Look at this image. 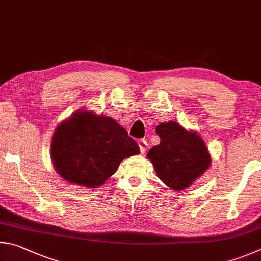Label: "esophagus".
Returning a JSON list of instances; mask_svg holds the SVG:
<instances>
[{
    "label": "esophagus",
    "instance_id": "obj_1",
    "mask_svg": "<svg viewBox=\"0 0 261 261\" xmlns=\"http://www.w3.org/2000/svg\"><path fill=\"white\" fill-rule=\"evenodd\" d=\"M138 144H139V148H140V150H141V152L144 153L145 151H147V148H148L147 141H145V140H139Z\"/></svg>",
    "mask_w": 261,
    "mask_h": 261
}]
</instances>
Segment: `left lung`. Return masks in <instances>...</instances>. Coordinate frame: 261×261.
Wrapping results in <instances>:
<instances>
[{
  "label": "left lung",
  "mask_w": 261,
  "mask_h": 261,
  "mask_svg": "<svg viewBox=\"0 0 261 261\" xmlns=\"http://www.w3.org/2000/svg\"><path fill=\"white\" fill-rule=\"evenodd\" d=\"M161 143L149 150L157 176L174 190H184L202 176L211 166L206 144L195 130L179 122H162L156 127Z\"/></svg>",
  "instance_id": "8db88e82"
}]
</instances>
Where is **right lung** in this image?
Returning <instances> with one entry per match:
<instances>
[{
  "instance_id": "1",
  "label": "right lung",
  "mask_w": 261,
  "mask_h": 261,
  "mask_svg": "<svg viewBox=\"0 0 261 261\" xmlns=\"http://www.w3.org/2000/svg\"><path fill=\"white\" fill-rule=\"evenodd\" d=\"M139 153V145L113 118L84 109L59 123L50 145L58 175L87 188H98L123 159Z\"/></svg>"
}]
</instances>
